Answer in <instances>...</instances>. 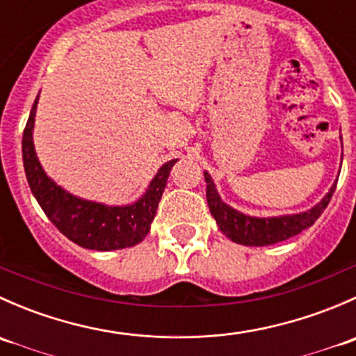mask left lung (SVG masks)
<instances>
[{
	"label": "left lung",
	"instance_id": "obj_1",
	"mask_svg": "<svg viewBox=\"0 0 356 356\" xmlns=\"http://www.w3.org/2000/svg\"><path fill=\"white\" fill-rule=\"evenodd\" d=\"M204 181H207V201L211 215L217 220L220 231L227 236L231 241L245 246H268L275 243L286 241L293 236L300 234L301 231L308 229L315 224L322 211L327 208L329 201L332 198V193L336 184L332 186L331 191L324 196V200L315 204L312 210L303 211L298 215H284V217H272V218H257L248 217L241 211L234 210L218 196L215 189L213 181L204 172Z\"/></svg>",
	"mask_w": 356,
	"mask_h": 356
}]
</instances>
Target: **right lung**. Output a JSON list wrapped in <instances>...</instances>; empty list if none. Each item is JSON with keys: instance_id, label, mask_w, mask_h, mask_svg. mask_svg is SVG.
<instances>
[{"instance_id": "add662e5", "label": "right lung", "mask_w": 356, "mask_h": 356, "mask_svg": "<svg viewBox=\"0 0 356 356\" xmlns=\"http://www.w3.org/2000/svg\"><path fill=\"white\" fill-rule=\"evenodd\" d=\"M38 99L39 96L32 105L24 129L22 156L31 191L44 210L46 217L70 241L88 250L111 251L141 243L149 232V225L156 215L158 203L167 186L170 168L177 160L167 161L158 170L143 198L127 207H106L68 195L44 174L35 156L32 129H34Z\"/></svg>"}]
</instances>
